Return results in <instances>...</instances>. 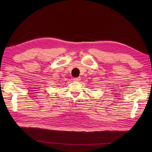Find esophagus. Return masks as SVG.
<instances>
[{
	"label": "esophagus",
	"instance_id": "1",
	"mask_svg": "<svg viewBox=\"0 0 152 152\" xmlns=\"http://www.w3.org/2000/svg\"><path fill=\"white\" fill-rule=\"evenodd\" d=\"M80 77H76V78H73V80L75 81V82H78V81H80Z\"/></svg>",
	"mask_w": 152,
	"mask_h": 152
}]
</instances>
